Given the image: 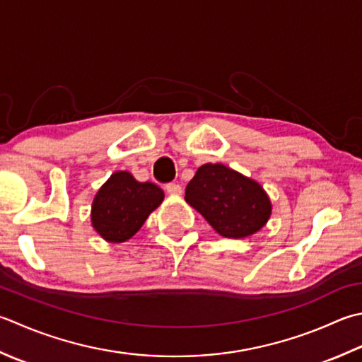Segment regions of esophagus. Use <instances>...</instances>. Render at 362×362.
<instances>
[{
  "mask_svg": "<svg viewBox=\"0 0 362 362\" xmlns=\"http://www.w3.org/2000/svg\"><path fill=\"white\" fill-rule=\"evenodd\" d=\"M165 189H166V193L171 194V196H180L182 194V187L179 185V183H168Z\"/></svg>",
  "mask_w": 362,
  "mask_h": 362,
  "instance_id": "esophagus-1",
  "label": "esophagus"
}]
</instances>
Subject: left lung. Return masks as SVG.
Wrapping results in <instances>:
<instances>
[{
	"label": "left lung",
	"mask_w": 362,
	"mask_h": 362,
	"mask_svg": "<svg viewBox=\"0 0 362 362\" xmlns=\"http://www.w3.org/2000/svg\"><path fill=\"white\" fill-rule=\"evenodd\" d=\"M185 201L219 235L245 238L267 224L270 197L256 180L216 163L201 166L185 189Z\"/></svg>",
	"instance_id": "8db88e82"
}]
</instances>
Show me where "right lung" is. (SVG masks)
Here are the masks:
<instances>
[{
    "mask_svg": "<svg viewBox=\"0 0 362 362\" xmlns=\"http://www.w3.org/2000/svg\"><path fill=\"white\" fill-rule=\"evenodd\" d=\"M163 199L165 193L155 183L138 182L130 173L117 171L97 191L90 210L92 226L106 242H127Z\"/></svg>",
    "mask_w": 362,
    "mask_h": 362,
    "instance_id": "right-lung-1",
    "label": "right lung"
}]
</instances>
